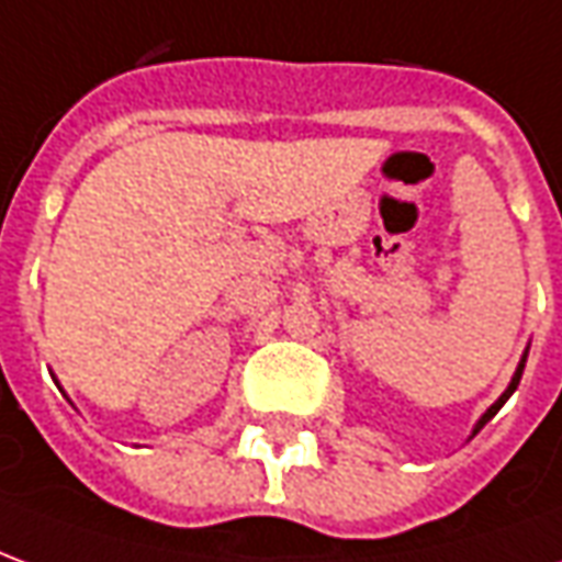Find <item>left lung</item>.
<instances>
[{"instance_id": "8db88e82", "label": "left lung", "mask_w": 562, "mask_h": 562, "mask_svg": "<svg viewBox=\"0 0 562 562\" xmlns=\"http://www.w3.org/2000/svg\"><path fill=\"white\" fill-rule=\"evenodd\" d=\"M524 361H527V355H524V358H520L518 370H515V376H512V382H508V389L503 391V397H499V401H496L494 406H491V409H487V413L482 415V418H479V424H475V430H472V436L479 434V430H482L484 424L491 422V418H494V415L499 413V409H503V403H506L508 397H512V394H515V389H518V382H520V373H524Z\"/></svg>"}]
</instances>
